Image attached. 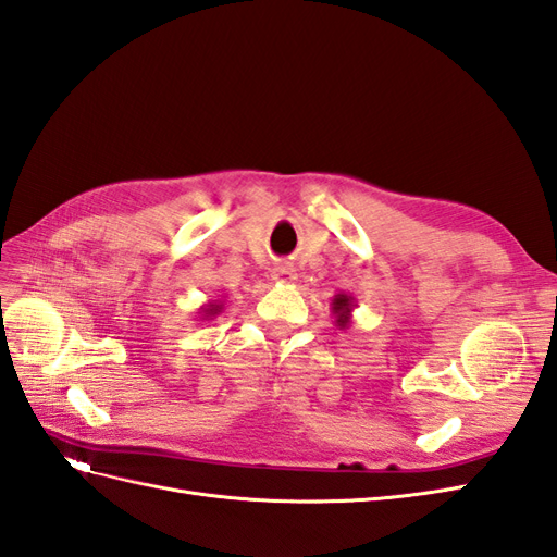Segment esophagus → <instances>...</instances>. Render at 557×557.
I'll return each mask as SVG.
<instances>
[{"label":"esophagus","instance_id":"esophagus-1","mask_svg":"<svg viewBox=\"0 0 557 557\" xmlns=\"http://www.w3.org/2000/svg\"><path fill=\"white\" fill-rule=\"evenodd\" d=\"M295 278H297L295 267L288 264V262H281V264H276V267L272 269V281H274V283L290 285V283H295Z\"/></svg>","mask_w":557,"mask_h":557}]
</instances>
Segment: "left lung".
Segmentation results:
<instances>
[{
	"instance_id": "1",
	"label": "left lung",
	"mask_w": 557,
	"mask_h": 557,
	"mask_svg": "<svg viewBox=\"0 0 557 557\" xmlns=\"http://www.w3.org/2000/svg\"><path fill=\"white\" fill-rule=\"evenodd\" d=\"M356 297L339 293L332 297V313H334V325L339 330H346L352 323V309H356Z\"/></svg>"
}]
</instances>
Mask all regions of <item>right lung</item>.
Returning a JSON list of instances; mask_svg holds the SVG:
<instances>
[{
	"label": "right lung",
	"instance_id": "add662e5",
	"mask_svg": "<svg viewBox=\"0 0 557 557\" xmlns=\"http://www.w3.org/2000/svg\"><path fill=\"white\" fill-rule=\"evenodd\" d=\"M223 301H218V299H211V301H207L205 307L199 309V315H201V320H211V318H215L218 313L223 311Z\"/></svg>",
	"mask_w": 557,
	"mask_h": 557
}]
</instances>
